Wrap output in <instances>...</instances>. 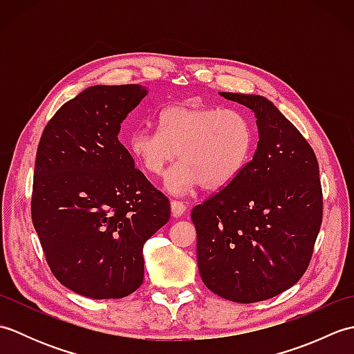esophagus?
<instances>
[{
    "label": "esophagus",
    "instance_id": "34e87169",
    "mask_svg": "<svg viewBox=\"0 0 354 354\" xmlns=\"http://www.w3.org/2000/svg\"><path fill=\"white\" fill-rule=\"evenodd\" d=\"M187 212V205L183 201H171V213L175 217L183 216Z\"/></svg>",
    "mask_w": 354,
    "mask_h": 354
}]
</instances>
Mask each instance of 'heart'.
<instances>
[{"mask_svg":"<svg viewBox=\"0 0 354 354\" xmlns=\"http://www.w3.org/2000/svg\"><path fill=\"white\" fill-rule=\"evenodd\" d=\"M158 131L135 129L127 147L149 176H162L169 165L179 162L165 178L171 194H187L199 185L217 190L228 185L250 160L254 132L250 120L231 108L176 103L156 115Z\"/></svg>","mask_w":354,"mask_h":354,"instance_id":"obj_1","label":"heart"}]
</instances>
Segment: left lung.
I'll return each mask as SVG.
<instances>
[{
    "label": "left lung",
    "mask_w": 354,
    "mask_h": 354,
    "mask_svg": "<svg viewBox=\"0 0 354 354\" xmlns=\"http://www.w3.org/2000/svg\"><path fill=\"white\" fill-rule=\"evenodd\" d=\"M221 95L254 111L260 137L242 171L192 209L199 274L230 301H265L292 288L309 268L322 222L319 165L272 102Z\"/></svg>",
    "instance_id": "1"
}]
</instances>
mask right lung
I'll return each mask as SVG.
<instances>
[{"label":"right lung","mask_w":354,"mask_h":354,"mask_svg":"<svg viewBox=\"0 0 354 354\" xmlns=\"http://www.w3.org/2000/svg\"><path fill=\"white\" fill-rule=\"evenodd\" d=\"M140 85H95L64 103L37 146L32 221L59 281L88 298L131 295L142 284L146 240L170 219V202L118 141L145 99Z\"/></svg>","instance_id":"add662e5"}]
</instances>
